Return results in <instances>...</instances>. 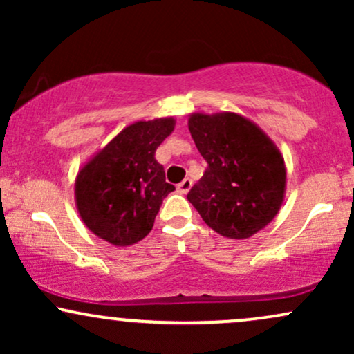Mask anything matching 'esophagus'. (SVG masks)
Here are the masks:
<instances>
[{
  "mask_svg": "<svg viewBox=\"0 0 354 354\" xmlns=\"http://www.w3.org/2000/svg\"><path fill=\"white\" fill-rule=\"evenodd\" d=\"M191 186H193V181H191L189 178H186V180H183L180 185H178V191H180L181 194H186L191 189Z\"/></svg>",
  "mask_w": 354,
  "mask_h": 354,
  "instance_id": "esophagus-1",
  "label": "esophagus"
}]
</instances>
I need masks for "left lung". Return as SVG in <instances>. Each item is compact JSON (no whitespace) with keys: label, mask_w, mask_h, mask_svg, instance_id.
<instances>
[{"label":"left lung","mask_w":354,"mask_h":354,"mask_svg":"<svg viewBox=\"0 0 354 354\" xmlns=\"http://www.w3.org/2000/svg\"><path fill=\"white\" fill-rule=\"evenodd\" d=\"M188 128L208 163L188 201L218 234L246 239L273 221L286 193V165L278 146L248 118L191 113Z\"/></svg>","instance_id":"1"}]
</instances>
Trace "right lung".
<instances>
[{"label": "right lung", "mask_w": 354, "mask_h": 354, "mask_svg": "<svg viewBox=\"0 0 354 354\" xmlns=\"http://www.w3.org/2000/svg\"><path fill=\"white\" fill-rule=\"evenodd\" d=\"M174 124L173 116L136 121L81 166L75 203L91 233L115 246H129L151 231L163 198L174 189L154 153Z\"/></svg>", "instance_id": "1"}]
</instances>
